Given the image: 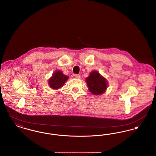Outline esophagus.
Segmentation results:
<instances>
[{
  "label": "esophagus",
  "instance_id": "34e87169",
  "mask_svg": "<svg viewBox=\"0 0 156 156\" xmlns=\"http://www.w3.org/2000/svg\"><path fill=\"white\" fill-rule=\"evenodd\" d=\"M75 77H76V78H78V79H80V78H81V75H80V74H76V75H75Z\"/></svg>",
  "mask_w": 156,
  "mask_h": 156
}]
</instances>
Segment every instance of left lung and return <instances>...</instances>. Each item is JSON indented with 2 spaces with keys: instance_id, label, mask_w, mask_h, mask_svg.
Instances as JSON below:
<instances>
[{
  "instance_id": "8db88e82",
  "label": "left lung",
  "mask_w": 156,
  "mask_h": 156,
  "mask_svg": "<svg viewBox=\"0 0 156 156\" xmlns=\"http://www.w3.org/2000/svg\"><path fill=\"white\" fill-rule=\"evenodd\" d=\"M86 82L89 91L95 95L104 93L108 87L107 80L96 71L90 73L89 76L86 78Z\"/></svg>"
}]
</instances>
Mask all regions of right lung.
Returning <instances> with one entry per match:
<instances>
[{
	"mask_svg": "<svg viewBox=\"0 0 156 156\" xmlns=\"http://www.w3.org/2000/svg\"><path fill=\"white\" fill-rule=\"evenodd\" d=\"M68 78V76L64 75L61 71H56L53 73L52 77L49 80L48 84L51 88L57 90L64 85Z\"/></svg>",
	"mask_w": 156,
	"mask_h": 156,
	"instance_id": "1",
	"label": "right lung"
}]
</instances>
